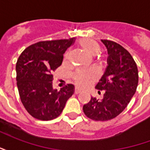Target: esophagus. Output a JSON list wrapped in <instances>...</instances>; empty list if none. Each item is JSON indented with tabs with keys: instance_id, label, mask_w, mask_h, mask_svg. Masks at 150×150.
<instances>
[{
	"instance_id": "1",
	"label": "esophagus",
	"mask_w": 150,
	"mask_h": 150,
	"mask_svg": "<svg viewBox=\"0 0 150 150\" xmlns=\"http://www.w3.org/2000/svg\"><path fill=\"white\" fill-rule=\"evenodd\" d=\"M79 93H80V91H79V90H78V89H75V91H74V94L78 95Z\"/></svg>"
}]
</instances>
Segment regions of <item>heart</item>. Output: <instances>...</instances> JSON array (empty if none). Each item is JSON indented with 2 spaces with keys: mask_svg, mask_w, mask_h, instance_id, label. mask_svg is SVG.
I'll use <instances>...</instances> for the list:
<instances>
[{
  "mask_svg": "<svg viewBox=\"0 0 150 150\" xmlns=\"http://www.w3.org/2000/svg\"><path fill=\"white\" fill-rule=\"evenodd\" d=\"M76 48L88 56H94L93 61L100 67H105L108 64V59L104 54H100L101 46L100 43L92 39H81L76 43ZM68 56L66 54L63 58V62L67 61ZM98 75L92 71H78L71 75L73 83L78 88L85 89L93 84L97 80Z\"/></svg>",
  "mask_w": 150,
  "mask_h": 150,
  "instance_id": "1",
  "label": "heart"
}]
</instances>
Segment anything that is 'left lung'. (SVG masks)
<instances>
[{"mask_svg":"<svg viewBox=\"0 0 150 150\" xmlns=\"http://www.w3.org/2000/svg\"><path fill=\"white\" fill-rule=\"evenodd\" d=\"M102 42L109 54L108 66L96 88L104 91V96L102 100L91 97L83 107L86 116L96 121L109 120L122 112L138 84L137 66L131 54L116 42Z\"/></svg>","mask_w":150,"mask_h":150,"instance_id":"1","label":"left lung"}]
</instances>
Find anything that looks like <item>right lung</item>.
<instances>
[{
  "label": "right lung",
  "mask_w": 150,
  "mask_h": 150,
  "mask_svg": "<svg viewBox=\"0 0 150 150\" xmlns=\"http://www.w3.org/2000/svg\"><path fill=\"white\" fill-rule=\"evenodd\" d=\"M75 38L41 41L24 50L16 64L17 85L20 99L30 115L35 119L50 120L58 117L74 86L67 84L54 90L52 71L61 66L63 54Z\"/></svg>",
  "instance_id": "1"
}]
</instances>
